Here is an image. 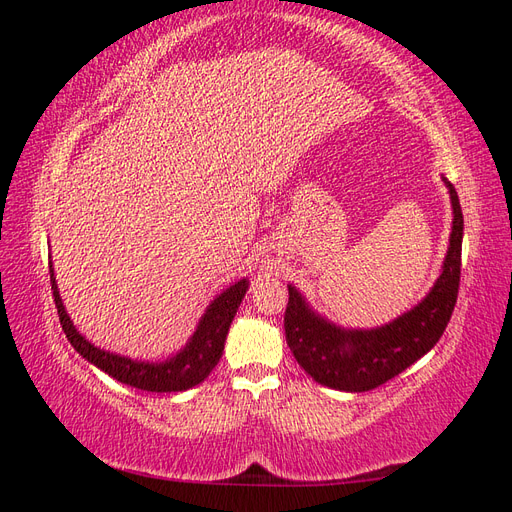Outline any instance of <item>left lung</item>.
I'll return each mask as SVG.
<instances>
[{
  "instance_id": "1",
  "label": "left lung",
  "mask_w": 512,
  "mask_h": 512,
  "mask_svg": "<svg viewBox=\"0 0 512 512\" xmlns=\"http://www.w3.org/2000/svg\"><path fill=\"white\" fill-rule=\"evenodd\" d=\"M453 203L451 247L436 286L412 312L371 331H344L307 307L297 288L288 286L284 314L286 342L294 359L316 382L337 391L365 393L406 371L438 344L453 316L461 277L463 213L459 196L446 181Z\"/></svg>"
}]
</instances>
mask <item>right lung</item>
Segmentation results:
<instances>
[{
	"instance_id": "right-lung-1",
	"label": "right lung",
	"mask_w": 512,
	"mask_h": 512,
	"mask_svg": "<svg viewBox=\"0 0 512 512\" xmlns=\"http://www.w3.org/2000/svg\"><path fill=\"white\" fill-rule=\"evenodd\" d=\"M49 271H51V290H53L61 329H64L68 342L74 346V350L111 378L128 386H134V389L151 391V393H177V391L192 389V386L203 382L211 374V369L220 361L230 322L235 318L239 303L245 297V290H247L245 280L230 286L209 305L207 314L203 316V320H200L196 333L190 339V344L185 346L177 356L168 359L166 363H145V361H132V359H126V356L111 354L91 346L87 339L74 329L70 316L66 314L64 303L59 299L55 277H53V265H49Z\"/></svg>"
}]
</instances>
